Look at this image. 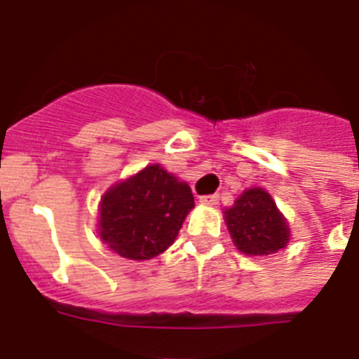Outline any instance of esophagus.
<instances>
[{
	"label": "esophagus",
	"instance_id": "34e87169",
	"mask_svg": "<svg viewBox=\"0 0 359 359\" xmlns=\"http://www.w3.org/2000/svg\"><path fill=\"white\" fill-rule=\"evenodd\" d=\"M199 203L205 205V207H215L219 203V196L217 194H210V196H201L199 198Z\"/></svg>",
	"mask_w": 359,
	"mask_h": 359
}]
</instances>
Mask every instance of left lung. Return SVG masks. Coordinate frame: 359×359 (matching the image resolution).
<instances>
[{
	"instance_id": "obj_1",
	"label": "left lung",
	"mask_w": 359,
	"mask_h": 359,
	"mask_svg": "<svg viewBox=\"0 0 359 359\" xmlns=\"http://www.w3.org/2000/svg\"><path fill=\"white\" fill-rule=\"evenodd\" d=\"M223 214L231 241L244 255H271L290 243L287 219L278 210L268 190L261 187L244 190L230 208H224Z\"/></svg>"
}]
</instances>
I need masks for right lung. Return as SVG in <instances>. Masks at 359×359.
Here are the masks:
<instances>
[{
  "instance_id": "right-lung-1",
  "label": "right lung",
  "mask_w": 359,
  "mask_h": 359,
  "mask_svg": "<svg viewBox=\"0 0 359 359\" xmlns=\"http://www.w3.org/2000/svg\"><path fill=\"white\" fill-rule=\"evenodd\" d=\"M192 208L190 187L160 163H152L104 192L97 233L123 259L149 261L176 241Z\"/></svg>"
}]
</instances>
